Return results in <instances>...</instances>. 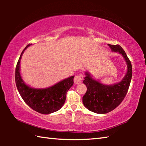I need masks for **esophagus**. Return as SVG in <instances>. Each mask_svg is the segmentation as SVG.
<instances>
[{"label":"esophagus","mask_w":146,"mask_h":146,"mask_svg":"<svg viewBox=\"0 0 146 146\" xmlns=\"http://www.w3.org/2000/svg\"><path fill=\"white\" fill-rule=\"evenodd\" d=\"M84 78L83 75L82 74H79L78 75H75V78H74V82L75 84H79L82 82V80Z\"/></svg>","instance_id":"1"}]
</instances>
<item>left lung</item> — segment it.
<instances>
[{"label":"left lung","instance_id":"left-lung-1","mask_svg":"<svg viewBox=\"0 0 146 146\" xmlns=\"http://www.w3.org/2000/svg\"><path fill=\"white\" fill-rule=\"evenodd\" d=\"M113 52L122 55L127 64V71L120 82L113 85H105L91 77L86 71L83 82L87 87V91L82 98L85 107L91 111L105 114L111 111L122 102L127 93L132 78V66L126 53L119 45L108 44Z\"/></svg>","mask_w":146,"mask_h":146}]
</instances>
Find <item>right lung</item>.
Wrapping results in <instances>:
<instances>
[{
    "label": "right lung",
    "mask_w": 146,
    "mask_h": 146,
    "mask_svg": "<svg viewBox=\"0 0 146 146\" xmlns=\"http://www.w3.org/2000/svg\"><path fill=\"white\" fill-rule=\"evenodd\" d=\"M30 45L28 44L24 48L17 64L15 83L17 90L22 98L31 109L42 114H50L57 111L62 107L66 101V93L73 85L74 76L44 89L33 88L26 85L20 73V62L24 51Z\"/></svg>",
    "instance_id": "obj_1"
}]
</instances>
